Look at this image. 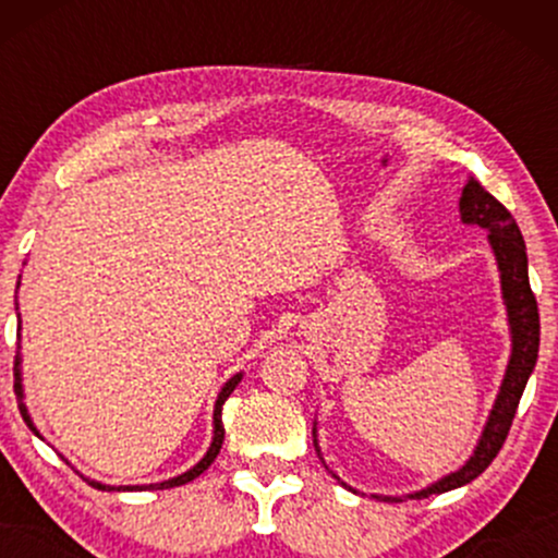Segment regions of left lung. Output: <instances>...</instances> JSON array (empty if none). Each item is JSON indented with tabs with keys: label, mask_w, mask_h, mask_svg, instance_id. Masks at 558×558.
<instances>
[{
	"label": "left lung",
	"mask_w": 558,
	"mask_h": 558,
	"mask_svg": "<svg viewBox=\"0 0 558 558\" xmlns=\"http://www.w3.org/2000/svg\"><path fill=\"white\" fill-rule=\"evenodd\" d=\"M459 215H462V222H466V226H480L488 230L490 248L493 254H496L498 272H501V293H504L506 315H509L511 360H509V367H506L496 403H493L488 425H485L483 435H480V444L475 448V453L470 457V462H466L462 470L440 477L438 483L430 485V488L412 493L409 498H427L433 496V493L462 488V485L472 483V480L488 470V464L496 459V453L501 451L506 435H509L511 420H514L517 407H520L522 390L527 386V377L533 373L537 362V345H541V315H537V301L527 278V248H524V239L520 228H517L514 217H511L509 209H506L496 196H490L488 191L475 181V178H470L462 189ZM312 435H315V448H317V427L312 430ZM338 483H341V480H338ZM375 498H383V501H401V498H393V496H375Z\"/></svg>",
	"instance_id": "8db88e82"
}]
</instances>
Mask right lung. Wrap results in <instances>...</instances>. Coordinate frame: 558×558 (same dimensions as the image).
I'll return each instance as SVG.
<instances>
[{"instance_id":"obj_1","label":"right lung","mask_w":558,"mask_h":558,"mask_svg":"<svg viewBox=\"0 0 558 558\" xmlns=\"http://www.w3.org/2000/svg\"><path fill=\"white\" fill-rule=\"evenodd\" d=\"M241 373L239 375H233L230 377V380L226 383V386H222V390H220V396H217V401H215V435H213V444H209V451L204 453V459L202 462H198L196 466H191L189 472H183V475H178V477H172V480H165V483H155V485H118V488H114V485H101V483H96V480H88V485H94V488H99V490H146V488H157V490H165V488H175V485H185V483H191V480H196L198 475H202L204 470H207L209 464L215 462L217 459V453H220V448H222V438H226V427H222V403L228 401V396L233 393L235 390V386H239L241 383ZM15 393H17V399H21V403H17V407H21V414H23V420H25V425L31 427V430H34L36 435H38V430L34 427V422H31V417H28V409H25V403H23V377H21V354L15 356Z\"/></svg>"}]
</instances>
